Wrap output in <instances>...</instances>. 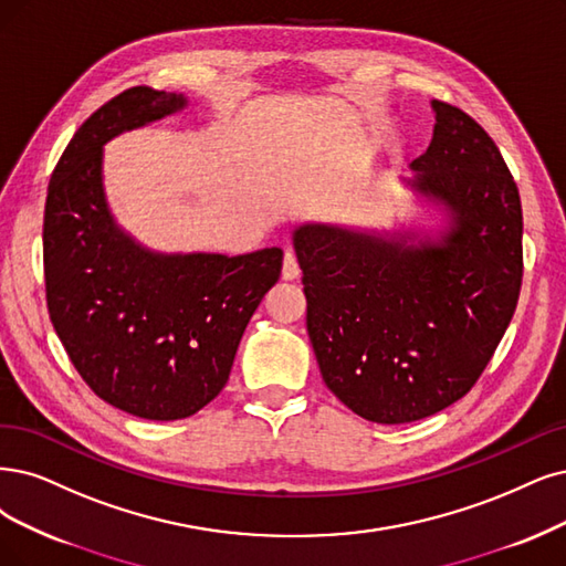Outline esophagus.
Wrapping results in <instances>:
<instances>
[{
  "instance_id": "34e87169",
  "label": "esophagus",
  "mask_w": 566,
  "mask_h": 566,
  "mask_svg": "<svg viewBox=\"0 0 566 566\" xmlns=\"http://www.w3.org/2000/svg\"><path fill=\"white\" fill-rule=\"evenodd\" d=\"M298 275H301V268H298V261H296V256H294V251H286V254H284L282 277L291 282V280H298Z\"/></svg>"
}]
</instances>
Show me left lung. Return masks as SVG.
Returning a JSON list of instances; mask_svg holds the SVG:
<instances>
[{
    "mask_svg": "<svg viewBox=\"0 0 566 566\" xmlns=\"http://www.w3.org/2000/svg\"><path fill=\"white\" fill-rule=\"evenodd\" d=\"M431 109L433 137L406 186L443 212L436 235L315 221L294 230L322 378L378 424L462 399L504 338L522 284V205L504 156L462 109L438 99Z\"/></svg>",
    "mask_w": 566,
    "mask_h": 566,
    "instance_id": "left-lung-1",
    "label": "left lung"
}]
</instances>
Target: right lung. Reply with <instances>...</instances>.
Returning <instances> with one entry per match:
<instances>
[{"label":"right lung","mask_w":566,"mask_h":566,"mask_svg":"<svg viewBox=\"0 0 566 566\" xmlns=\"http://www.w3.org/2000/svg\"><path fill=\"white\" fill-rule=\"evenodd\" d=\"M186 97L135 86L81 125L60 156L44 212L46 303L86 385L142 420H184L219 396L242 333L282 272V249L242 256L160 254L116 223L104 144L177 114Z\"/></svg>","instance_id":"1"}]
</instances>
